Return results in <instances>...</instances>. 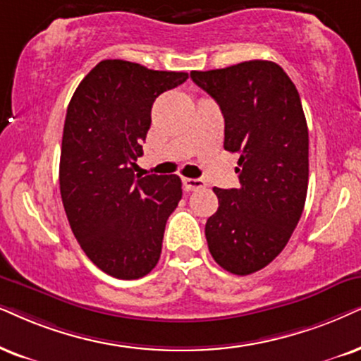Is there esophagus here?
<instances>
[{
    "label": "esophagus",
    "instance_id": "obj_1",
    "mask_svg": "<svg viewBox=\"0 0 361 361\" xmlns=\"http://www.w3.org/2000/svg\"><path fill=\"white\" fill-rule=\"evenodd\" d=\"M183 185L185 188L190 191L204 188V181L200 180V178H183Z\"/></svg>",
    "mask_w": 361,
    "mask_h": 361
}]
</instances>
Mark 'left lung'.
I'll use <instances>...</instances> for the list:
<instances>
[{
    "mask_svg": "<svg viewBox=\"0 0 361 361\" xmlns=\"http://www.w3.org/2000/svg\"><path fill=\"white\" fill-rule=\"evenodd\" d=\"M190 76L220 104L223 147L240 154V188H213L218 209L204 226L209 253L226 271L250 275L281 253L307 200L308 126L298 90L264 59Z\"/></svg>",
    "mask_w": 361,
    "mask_h": 361,
    "instance_id": "8db88e82",
    "label": "left lung"
}]
</instances>
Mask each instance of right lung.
Instances as JSON below:
<instances>
[{
	"label": "right lung",
	"instance_id": "add662e5",
	"mask_svg": "<svg viewBox=\"0 0 361 361\" xmlns=\"http://www.w3.org/2000/svg\"><path fill=\"white\" fill-rule=\"evenodd\" d=\"M188 73L154 71L104 59L68 104L59 158V191L71 231L99 270L136 280L157 267L168 216L181 200L176 175L135 180L159 94Z\"/></svg>",
	"mask_w": 361,
	"mask_h": 361
}]
</instances>
